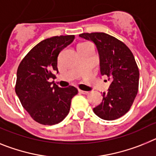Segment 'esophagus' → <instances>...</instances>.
Returning a JSON list of instances; mask_svg holds the SVG:
<instances>
[{
  "mask_svg": "<svg viewBox=\"0 0 156 156\" xmlns=\"http://www.w3.org/2000/svg\"><path fill=\"white\" fill-rule=\"evenodd\" d=\"M78 92L80 93H82V94H89V92L88 91H84V90H81V89H78Z\"/></svg>",
  "mask_w": 156,
  "mask_h": 156,
  "instance_id": "esophagus-1",
  "label": "esophagus"
}]
</instances>
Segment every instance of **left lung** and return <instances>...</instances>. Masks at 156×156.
<instances>
[{
	"label": "left lung",
	"mask_w": 156,
	"mask_h": 156,
	"mask_svg": "<svg viewBox=\"0 0 156 156\" xmlns=\"http://www.w3.org/2000/svg\"><path fill=\"white\" fill-rule=\"evenodd\" d=\"M80 37L90 41L97 47L101 75L111 81L103 101L93 112L104 120H115L124 115L137 94L139 70L134 56L121 41L105 33H84Z\"/></svg>",
	"instance_id": "8db88e82"
}]
</instances>
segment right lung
Here are the masks:
<instances>
[{"instance_id": "obj_1", "label": "right lung", "mask_w": 156, "mask_h": 156, "mask_svg": "<svg viewBox=\"0 0 156 156\" xmlns=\"http://www.w3.org/2000/svg\"><path fill=\"white\" fill-rule=\"evenodd\" d=\"M74 40V35L55 36L41 41L20 63L16 74V93L34 120L52 126L68 115L71 99L78 93L74 86L60 88L48 82L58 71L59 52Z\"/></svg>"}]
</instances>
